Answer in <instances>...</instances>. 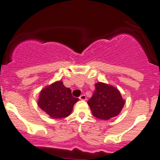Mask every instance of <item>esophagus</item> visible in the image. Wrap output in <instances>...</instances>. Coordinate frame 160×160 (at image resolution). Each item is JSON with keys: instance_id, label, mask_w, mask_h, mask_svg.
<instances>
[{"instance_id": "1", "label": "esophagus", "mask_w": 160, "mask_h": 160, "mask_svg": "<svg viewBox=\"0 0 160 160\" xmlns=\"http://www.w3.org/2000/svg\"><path fill=\"white\" fill-rule=\"evenodd\" d=\"M80 100L85 101V100H86V96L85 95H81L80 96Z\"/></svg>"}]
</instances>
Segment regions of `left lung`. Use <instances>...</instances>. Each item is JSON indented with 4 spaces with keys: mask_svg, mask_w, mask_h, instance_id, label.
I'll return each mask as SVG.
<instances>
[{
    "mask_svg": "<svg viewBox=\"0 0 160 160\" xmlns=\"http://www.w3.org/2000/svg\"><path fill=\"white\" fill-rule=\"evenodd\" d=\"M92 98L87 102L96 118L108 120L120 114L125 104L118 89L110 84L98 82Z\"/></svg>",
    "mask_w": 160,
    "mask_h": 160,
    "instance_id": "8db88e82",
    "label": "left lung"
}]
</instances>
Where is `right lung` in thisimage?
Returning a JSON list of instances; mask_svg holds the SVG:
<instances>
[{"instance_id":"1","label":"right lung","mask_w":160,"mask_h":160,"mask_svg":"<svg viewBox=\"0 0 160 160\" xmlns=\"http://www.w3.org/2000/svg\"><path fill=\"white\" fill-rule=\"evenodd\" d=\"M79 98L71 95V90L63 85L62 80L52 82L40 91L38 105L54 119L68 117Z\"/></svg>"}]
</instances>
